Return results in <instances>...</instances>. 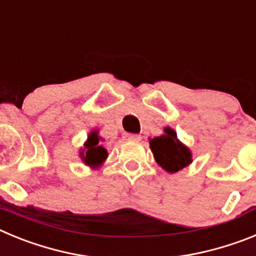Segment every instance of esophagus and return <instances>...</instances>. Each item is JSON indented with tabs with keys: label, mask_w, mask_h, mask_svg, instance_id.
Masks as SVG:
<instances>
[{
	"label": "esophagus",
	"mask_w": 256,
	"mask_h": 256,
	"mask_svg": "<svg viewBox=\"0 0 256 256\" xmlns=\"http://www.w3.org/2000/svg\"><path fill=\"white\" fill-rule=\"evenodd\" d=\"M123 138L126 141H141V136L134 134V133H124Z\"/></svg>",
	"instance_id": "obj_1"
}]
</instances>
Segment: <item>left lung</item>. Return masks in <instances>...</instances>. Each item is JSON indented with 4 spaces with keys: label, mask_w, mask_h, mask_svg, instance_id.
Returning a JSON list of instances; mask_svg holds the SVG:
<instances>
[{
    "label": "left lung",
    "mask_w": 256,
    "mask_h": 256,
    "mask_svg": "<svg viewBox=\"0 0 256 256\" xmlns=\"http://www.w3.org/2000/svg\"><path fill=\"white\" fill-rule=\"evenodd\" d=\"M165 134L150 140V148L156 162L168 173H177L192 162V154L187 146L180 142L177 133L166 126Z\"/></svg>",
    "instance_id": "obj_1"
}]
</instances>
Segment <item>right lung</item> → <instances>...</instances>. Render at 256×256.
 I'll use <instances>...</instances> for the list:
<instances>
[{"instance_id":"right-lung-1","label":"right lung","mask_w":256,"mask_h":256,"mask_svg":"<svg viewBox=\"0 0 256 256\" xmlns=\"http://www.w3.org/2000/svg\"><path fill=\"white\" fill-rule=\"evenodd\" d=\"M79 155L83 162L92 168H97L105 162L108 158V151L100 144V137L97 130H92L90 133L87 142L84 144V148H82Z\"/></svg>"}]
</instances>
